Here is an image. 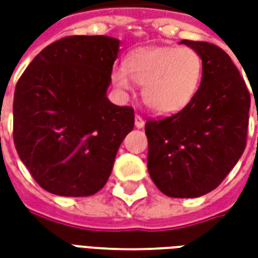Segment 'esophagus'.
Listing matches in <instances>:
<instances>
[{
    "mask_svg": "<svg viewBox=\"0 0 258 258\" xmlns=\"http://www.w3.org/2000/svg\"><path fill=\"white\" fill-rule=\"evenodd\" d=\"M144 125H145V120L141 117L140 114H137V116H135V127H137V128H142Z\"/></svg>",
    "mask_w": 258,
    "mask_h": 258,
    "instance_id": "obj_1",
    "label": "esophagus"
}]
</instances>
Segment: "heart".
Instances as JSON below:
<instances>
[{
  "label": "heart",
  "mask_w": 258,
  "mask_h": 258,
  "mask_svg": "<svg viewBox=\"0 0 258 258\" xmlns=\"http://www.w3.org/2000/svg\"><path fill=\"white\" fill-rule=\"evenodd\" d=\"M203 60L189 47L138 48L114 69L112 81L120 91L142 85L146 106L157 114H173L189 105L199 90Z\"/></svg>",
  "instance_id": "obj_1"
}]
</instances>
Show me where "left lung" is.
Segmentation results:
<instances>
[{
	"label": "left lung",
	"instance_id": "left-lung-1",
	"mask_svg": "<svg viewBox=\"0 0 258 258\" xmlns=\"http://www.w3.org/2000/svg\"><path fill=\"white\" fill-rule=\"evenodd\" d=\"M179 44L200 55L202 81L181 112L146 121L148 171L170 198H199L216 189L243 153L250 92L221 48L189 40Z\"/></svg>",
	"mask_w": 258,
	"mask_h": 258
}]
</instances>
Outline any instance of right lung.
Instances as JSON below:
<instances>
[{"label": "right lung", "mask_w": 258, "mask_h": 258, "mask_svg": "<svg viewBox=\"0 0 258 258\" xmlns=\"http://www.w3.org/2000/svg\"><path fill=\"white\" fill-rule=\"evenodd\" d=\"M120 41L72 36L49 44L16 84L14 141L37 184L59 196H91L112 173L134 110L107 99Z\"/></svg>", "instance_id": "add662e5"}]
</instances>
